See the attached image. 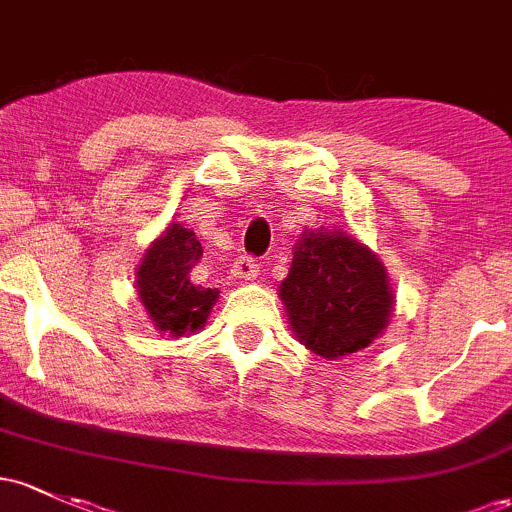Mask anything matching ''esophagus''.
<instances>
[{
    "label": "esophagus",
    "instance_id": "34e87169",
    "mask_svg": "<svg viewBox=\"0 0 512 512\" xmlns=\"http://www.w3.org/2000/svg\"><path fill=\"white\" fill-rule=\"evenodd\" d=\"M230 274H233L235 279H245V282H250V279H257V274H260V265H257L252 257H240V260L233 262Z\"/></svg>",
    "mask_w": 512,
    "mask_h": 512
}]
</instances>
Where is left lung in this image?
Instances as JSON below:
<instances>
[{"label":"left lung","mask_w":512,"mask_h":512,"mask_svg":"<svg viewBox=\"0 0 512 512\" xmlns=\"http://www.w3.org/2000/svg\"><path fill=\"white\" fill-rule=\"evenodd\" d=\"M279 299L296 340L323 359L372 345L389 328L396 306L379 257L340 228L303 230Z\"/></svg>","instance_id":"8db88e82"}]
</instances>
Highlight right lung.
Masks as SVG:
<instances>
[{"label": "right lung", "instance_id": "1", "mask_svg": "<svg viewBox=\"0 0 512 512\" xmlns=\"http://www.w3.org/2000/svg\"><path fill=\"white\" fill-rule=\"evenodd\" d=\"M201 252L194 230L172 221L140 257L136 267L138 301L160 335H194L209 320L218 289H204L192 282V269Z\"/></svg>", "mask_w": 512, "mask_h": 512}]
</instances>
